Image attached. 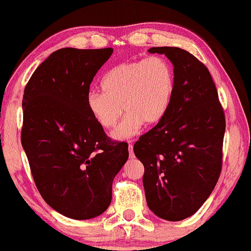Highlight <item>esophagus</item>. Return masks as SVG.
<instances>
[{
  "mask_svg": "<svg viewBox=\"0 0 251 251\" xmlns=\"http://www.w3.org/2000/svg\"><path fill=\"white\" fill-rule=\"evenodd\" d=\"M128 151H129V157H131V158L134 157V153H133V145L132 144L128 145Z\"/></svg>",
  "mask_w": 251,
  "mask_h": 251,
  "instance_id": "obj_1",
  "label": "esophagus"
}]
</instances>
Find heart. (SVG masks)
<instances>
[{
  "label": "heart",
  "instance_id": "heart-1",
  "mask_svg": "<svg viewBox=\"0 0 251 251\" xmlns=\"http://www.w3.org/2000/svg\"><path fill=\"white\" fill-rule=\"evenodd\" d=\"M100 87L103 93L87 94V109L104 128L113 127L123 111H127L112 132L113 138L124 140L140 131L144 123L153 125L166 116L175 91V77L170 63L153 55L111 68Z\"/></svg>",
  "mask_w": 251,
  "mask_h": 251
}]
</instances>
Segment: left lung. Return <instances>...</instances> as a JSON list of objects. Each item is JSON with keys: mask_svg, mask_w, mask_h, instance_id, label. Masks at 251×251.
<instances>
[{"mask_svg": "<svg viewBox=\"0 0 251 251\" xmlns=\"http://www.w3.org/2000/svg\"><path fill=\"white\" fill-rule=\"evenodd\" d=\"M174 65L175 91L166 116L134 144L145 167L146 201L164 220L191 217L210 197L223 168L225 112L204 63L178 47H151Z\"/></svg>", "mask_w": 251, "mask_h": 251, "instance_id": "1", "label": "left lung"}]
</instances>
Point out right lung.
Wrapping results in <instances>:
<instances>
[{"instance_id": "right-lung-1", "label": "right lung", "mask_w": 251, "mask_h": 251, "mask_svg": "<svg viewBox=\"0 0 251 251\" xmlns=\"http://www.w3.org/2000/svg\"><path fill=\"white\" fill-rule=\"evenodd\" d=\"M112 52L55 50L24 89L21 140L33 180L50 207L75 220L106 211L112 180L128 158V145L111 140L85 104Z\"/></svg>"}]
</instances>
